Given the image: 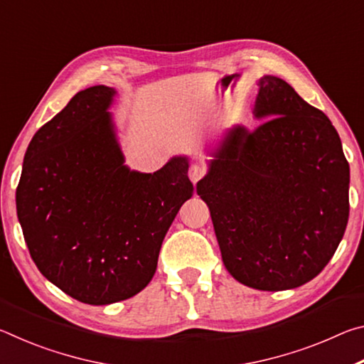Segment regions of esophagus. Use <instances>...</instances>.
<instances>
[{
    "label": "esophagus",
    "mask_w": 364,
    "mask_h": 364,
    "mask_svg": "<svg viewBox=\"0 0 364 364\" xmlns=\"http://www.w3.org/2000/svg\"><path fill=\"white\" fill-rule=\"evenodd\" d=\"M205 175V168L202 167V165H199V164H193L189 167V178H191V181H193L194 184L200 180L202 176Z\"/></svg>",
    "instance_id": "esophagus-1"
}]
</instances>
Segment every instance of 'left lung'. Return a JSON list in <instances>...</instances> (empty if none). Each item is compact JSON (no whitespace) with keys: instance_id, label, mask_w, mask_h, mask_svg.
Segmentation results:
<instances>
[{"instance_id":"left-lung-1","label":"left lung","mask_w":364,"mask_h":364,"mask_svg":"<svg viewBox=\"0 0 364 364\" xmlns=\"http://www.w3.org/2000/svg\"><path fill=\"white\" fill-rule=\"evenodd\" d=\"M252 130H228L197 194L210 208L226 269L258 291L321 273L348 221L350 167L331 120L284 80H258Z\"/></svg>"}]
</instances>
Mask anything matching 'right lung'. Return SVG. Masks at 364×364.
<instances>
[{
  "label": "right lung",
  "mask_w": 364,
  "mask_h": 364,
  "mask_svg": "<svg viewBox=\"0 0 364 364\" xmlns=\"http://www.w3.org/2000/svg\"><path fill=\"white\" fill-rule=\"evenodd\" d=\"M115 90L80 91L30 141L16 191L17 217L36 268L88 305L127 300L149 284L180 207L193 196L188 157L154 173L123 165Z\"/></svg>",
  "instance_id": "1"
}]
</instances>
